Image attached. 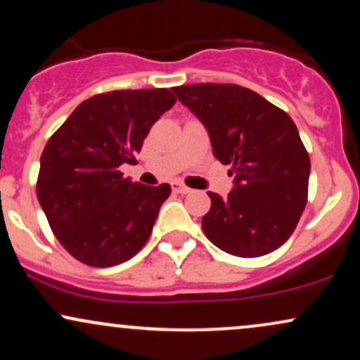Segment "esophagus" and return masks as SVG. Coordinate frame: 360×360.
<instances>
[{"label":"esophagus","instance_id":"1","mask_svg":"<svg viewBox=\"0 0 360 360\" xmlns=\"http://www.w3.org/2000/svg\"><path fill=\"white\" fill-rule=\"evenodd\" d=\"M171 186H172V191L177 193V194H188V193H191V189H189L188 186L181 184L179 181H174V183H172Z\"/></svg>","mask_w":360,"mask_h":360}]
</instances>
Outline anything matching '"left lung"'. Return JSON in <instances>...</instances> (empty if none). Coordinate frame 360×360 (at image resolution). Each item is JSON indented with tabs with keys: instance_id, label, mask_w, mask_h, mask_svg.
<instances>
[{
	"instance_id": "8db88e82",
	"label": "left lung",
	"mask_w": 360,
	"mask_h": 360,
	"mask_svg": "<svg viewBox=\"0 0 360 360\" xmlns=\"http://www.w3.org/2000/svg\"><path fill=\"white\" fill-rule=\"evenodd\" d=\"M172 91L200 118L213 155L235 176L225 200L208 193L212 208L201 220L208 240L237 257L279 249L295 232L308 200L311 166L295 122L237 84L205 82Z\"/></svg>"
}]
</instances>
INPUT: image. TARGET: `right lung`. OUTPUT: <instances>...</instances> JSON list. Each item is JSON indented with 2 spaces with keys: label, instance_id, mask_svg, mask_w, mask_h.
I'll return each instance as SVG.
<instances>
[{
  "label": "right lung",
  "instance_id": "right-lung-1",
  "mask_svg": "<svg viewBox=\"0 0 360 360\" xmlns=\"http://www.w3.org/2000/svg\"><path fill=\"white\" fill-rule=\"evenodd\" d=\"M174 103L164 88L96 94L49 139L37 198L53 235L74 259L111 267L146 245L171 186L131 183L120 166L135 162L150 127Z\"/></svg>",
  "mask_w": 360,
  "mask_h": 360
}]
</instances>
